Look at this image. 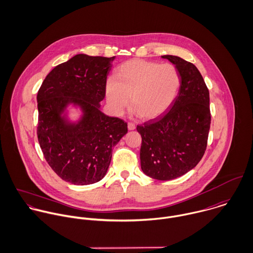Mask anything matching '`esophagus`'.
<instances>
[{
	"instance_id": "1",
	"label": "esophagus",
	"mask_w": 253,
	"mask_h": 253,
	"mask_svg": "<svg viewBox=\"0 0 253 253\" xmlns=\"http://www.w3.org/2000/svg\"><path fill=\"white\" fill-rule=\"evenodd\" d=\"M127 126H128V130H135V129H136L135 124L132 123V122H129V123L127 124Z\"/></svg>"
}]
</instances>
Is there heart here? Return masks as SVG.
<instances>
[{"mask_svg":"<svg viewBox=\"0 0 253 253\" xmlns=\"http://www.w3.org/2000/svg\"><path fill=\"white\" fill-rule=\"evenodd\" d=\"M180 86V76L171 64L130 60L122 64L116 79L109 78L105 95L110 110L121 115L130 104L143 119L164 114L173 103Z\"/></svg>","mask_w":253,"mask_h":253,"instance_id":"1","label":"heart"}]
</instances>
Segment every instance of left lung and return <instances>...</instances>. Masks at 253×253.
I'll list each match as a JSON object with an SVG mask.
<instances>
[{
	"label": "left lung",
	"instance_id": "left-lung-1",
	"mask_svg": "<svg viewBox=\"0 0 253 253\" xmlns=\"http://www.w3.org/2000/svg\"><path fill=\"white\" fill-rule=\"evenodd\" d=\"M177 69L178 94L167 113L138 125L143 172L158 180L177 178L201 161L211 124L209 90L198 69L180 57L162 56Z\"/></svg>",
	"mask_w": 253,
	"mask_h": 253
}]
</instances>
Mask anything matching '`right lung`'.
<instances>
[{
    "label": "right lung",
    "instance_id": "right-lung-1",
    "mask_svg": "<svg viewBox=\"0 0 253 253\" xmlns=\"http://www.w3.org/2000/svg\"><path fill=\"white\" fill-rule=\"evenodd\" d=\"M114 57L78 54L56 66L37 93V137L44 158L65 181L88 185L101 180L114 146L127 133V123L105 115L107 75ZM80 112L73 122L68 108Z\"/></svg>",
    "mask_w": 253,
    "mask_h": 253
}]
</instances>
